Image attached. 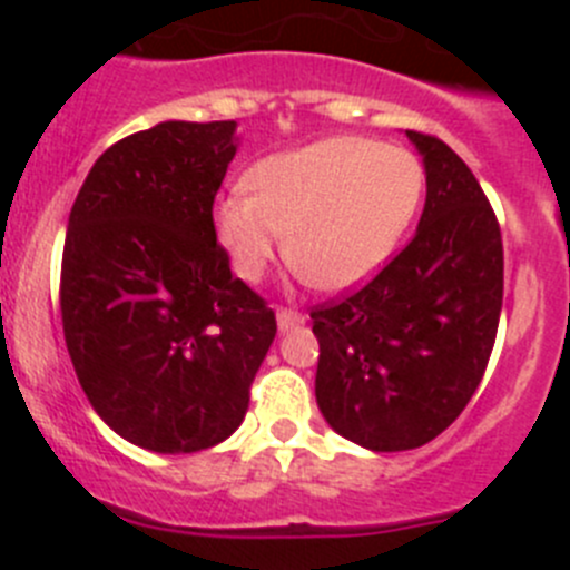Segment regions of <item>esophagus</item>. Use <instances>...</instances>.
Returning a JSON list of instances; mask_svg holds the SVG:
<instances>
[{
  "instance_id": "esophagus-1",
  "label": "esophagus",
  "mask_w": 570,
  "mask_h": 570,
  "mask_svg": "<svg viewBox=\"0 0 570 570\" xmlns=\"http://www.w3.org/2000/svg\"><path fill=\"white\" fill-rule=\"evenodd\" d=\"M302 314H296V311H291V308H279L276 311V325H279V331L282 334H285V331H291V328H296V325H302Z\"/></svg>"
}]
</instances>
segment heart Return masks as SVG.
<instances>
[{
	"label": "heart",
	"mask_w": 570,
	"mask_h": 570,
	"mask_svg": "<svg viewBox=\"0 0 570 570\" xmlns=\"http://www.w3.org/2000/svg\"><path fill=\"white\" fill-rule=\"evenodd\" d=\"M250 187L216 208V236L230 268L259 282L285 254L322 291H347L385 265L414 219L425 170L411 150L362 136H331L262 159Z\"/></svg>",
	"instance_id": "1"
}]
</instances>
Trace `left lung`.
<instances>
[{"instance_id":"1","label":"left lung","mask_w":570,"mask_h":570,"mask_svg":"<svg viewBox=\"0 0 570 570\" xmlns=\"http://www.w3.org/2000/svg\"><path fill=\"white\" fill-rule=\"evenodd\" d=\"M405 134L428 185L414 239L365 288L311 311L316 405L371 451L425 445L465 411L502 311V234L476 176L436 136Z\"/></svg>"}]
</instances>
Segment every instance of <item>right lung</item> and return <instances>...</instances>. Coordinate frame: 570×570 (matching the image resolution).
Segmentation results:
<instances>
[{"label": "right lung", "instance_id": "obj_1", "mask_svg": "<svg viewBox=\"0 0 570 570\" xmlns=\"http://www.w3.org/2000/svg\"><path fill=\"white\" fill-rule=\"evenodd\" d=\"M236 122H159L99 156L62 250L65 345L85 396L122 440L194 454L245 420L276 316L234 279L214 199Z\"/></svg>", "mask_w": 570, "mask_h": 570}]
</instances>
